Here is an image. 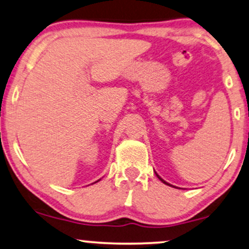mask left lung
<instances>
[{
  "label": "left lung",
  "instance_id": "obj_1",
  "mask_svg": "<svg viewBox=\"0 0 249 249\" xmlns=\"http://www.w3.org/2000/svg\"><path fill=\"white\" fill-rule=\"evenodd\" d=\"M156 176H157V178H159V179H160V180H161V181L163 182V184H165V185H169V186H171V185H170V184H168V182H166L165 180H163V179H162L161 177H160V176H159V175H157V174H156Z\"/></svg>",
  "mask_w": 249,
  "mask_h": 249
}]
</instances>
